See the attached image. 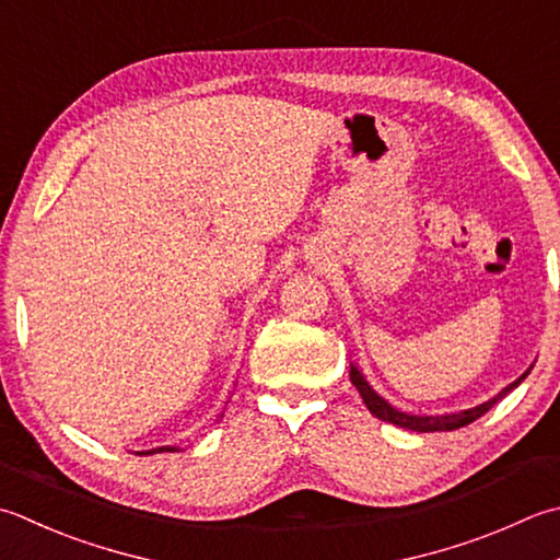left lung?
Wrapping results in <instances>:
<instances>
[{"instance_id": "left-lung-1", "label": "left lung", "mask_w": 560, "mask_h": 560, "mask_svg": "<svg viewBox=\"0 0 560 560\" xmlns=\"http://www.w3.org/2000/svg\"><path fill=\"white\" fill-rule=\"evenodd\" d=\"M529 371H532V366L524 371V374L517 381H512L510 386L502 388L498 396H492L490 400L476 405V408L446 412V415H410V412H402L398 408H393L388 400H383L378 393L369 386V381L364 378V374H361L359 366H354V364H352V371H349V378H352V383L359 390V396L364 398L366 408H369L371 415H374V418H378L383 422L405 427V430H412V432H452V430H458V427H466L474 420H478L480 415H486L492 408V405L505 398L512 388H517L520 383L529 376Z\"/></svg>"}]
</instances>
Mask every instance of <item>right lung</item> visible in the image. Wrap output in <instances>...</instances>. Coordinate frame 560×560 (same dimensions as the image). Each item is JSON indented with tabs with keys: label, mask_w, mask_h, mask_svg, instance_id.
Segmentation results:
<instances>
[{
	"label": "right lung",
	"mask_w": 560,
	"mask_h": 560,
	"mask_svg": "<svg viewBox=\"0 0 560 560\" xmlns=\"http://www.w3.org/2000/svg\"><path fill=\"white\" fill-rule=\"evenodd\" d=\"M162 452H179V446H158V448H150V452H140V456H150V454H162Z\"/></svg>",
	"instance_id": "right-lung-1"
}]
</instances>
